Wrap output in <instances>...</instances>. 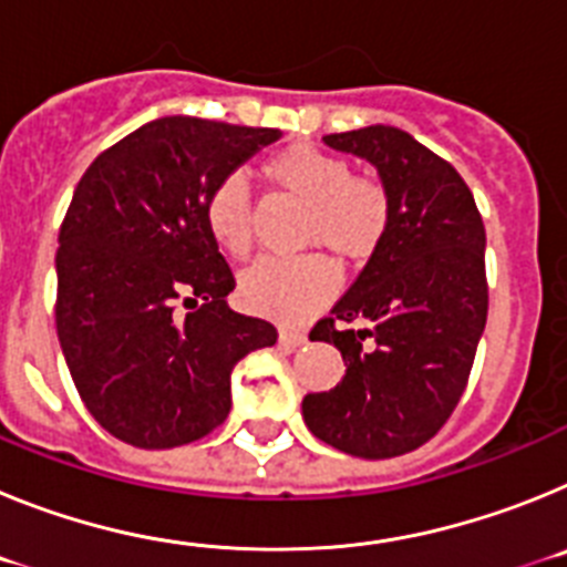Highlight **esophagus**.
Listing matches in <instances>:
<instances>
[{"instance_id": "esophagus-1", "label": "esophagus", "mask_w": 567, "mask_h": 567, "mask_svg": "<svg viewBox=\"0 0 567 567\" xmlns=\"http://www.w3.org/2000/svg\"><path fill=\"white\" fill-rule=\"evenodd\" d=\"M280 346H287V349H300V346L307 343V332H295V329H280L278 334Z\"/></svg>"}]
</instances>
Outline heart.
<instances>
[{
    "mask_svg": "<svg viewBox=\"0 0 567 567\" xmlns=\"http://www.w3.org/2000/svg\"><path fill=\"white\" fill-rule=\"evenodd\" d=\"M264 178L309 202L303 240L360 260L380 247L392 224V202L378 182L352 175L349 162L309 144H292L264 162ZM209 238L233 258L252 249V202L238 175L209 189L204 202ZM338 287V269L320 252L298 258H260L240 275L244 307L264 318L295 323L327 303Z\"/></svg>",
    "mask_w": 567,
    "mask_h": 567,
    "instance_id": "1",
    "label": "heart"
}]
</instances>
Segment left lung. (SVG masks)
Masks as SVG:
<instances>
[{
  "label": "left lung",
  "instance_id": "8db88e82",
  "mask_svg": "<svg viewBox=\"0 0 567 567\" xmlns=\"http://www.w3.org/2000/svg\"><path fill=\"white\" fill-rule=\"evenodd\" d=\"M378 169L392 224L312 340L343 354L334 389L303 398L309 432L363 460L400 457L434 437L468 383L488 318L485 227L468 184L398 127L323 135Z\"/></svg>",
  "mask_w": 567,
  "mask_h": 567
}]
</instances>
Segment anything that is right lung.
Segmentation results:
<instances>
[{
  "label": "right lung",
  "instance_id": "right-lung-1",
  "mask_svg": "<svg viewBox=\"0 0 567 567\" xmlns=\"http://www.w3.org/2000/svg\"><path fill=\"white\" fill-rule=\"evenodd\" d=\"M280 130L164 115L82 175L56 252V332L87 412L135 449H175L221 425L244 354L272 323L227 307L235 289L204 224L209 189Z\"/></svg>",
  "mask_w": 567,
  "mask_h": 567
}]
</instances>
